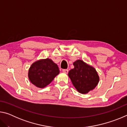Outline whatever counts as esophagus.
<instances>
[{
  "label": "esophagus",
  "mask_w": 127,
  "mask_h": 127,
  "mask_svg": "<svg viewBox=\"0 0 127 127\" xmlns=\"http://www.w3.org/2000/svg\"><path fill=\"white\" fill-rule=\"evenodd\" d=\"M62 71H63V72L64 73H66V74H67L68 73V70L66 69H63L62 70Z\"/></svg>",
  "instance_id": "1"
}]
</instances>
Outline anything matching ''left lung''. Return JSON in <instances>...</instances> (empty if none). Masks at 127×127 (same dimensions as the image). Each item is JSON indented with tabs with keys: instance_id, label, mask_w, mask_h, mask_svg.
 <instances>
[{
	"instance_id": "1",
	"label": "left lung",
	"mask_w": 127,
	"mask_h": 127,
	"mask_svg": "<svg viewBox=\"0 0 127 127\" xmlns=\"http://www.w3.org/2000/svg\"><path fill=\"white\" fill-rule=\"evenodd\" d=\"M73 65L74 68L69 70L68 76L77 91L84 94L95 89L99 81L95 69L81 60L74 62Z\"/></svg>"
}]
</instances>
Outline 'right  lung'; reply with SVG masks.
Listing matches in <instances>:
<instances>
[{"mask_svg":"<svg viewBox=\"0 0 127 127\" xmlns=\"http://www.w3.org/2000/svg\"><path fill=\"white\" fill-rule=\"evenodd\" d=\"M59 73L57 64L49 58L35 62L30 66L29 78L31 82L39 88H44L50 84Z\"/></svg>","mask_w":127,"mask_h":127,"instance_id":"1","label":"right lung"}]
</instances>
